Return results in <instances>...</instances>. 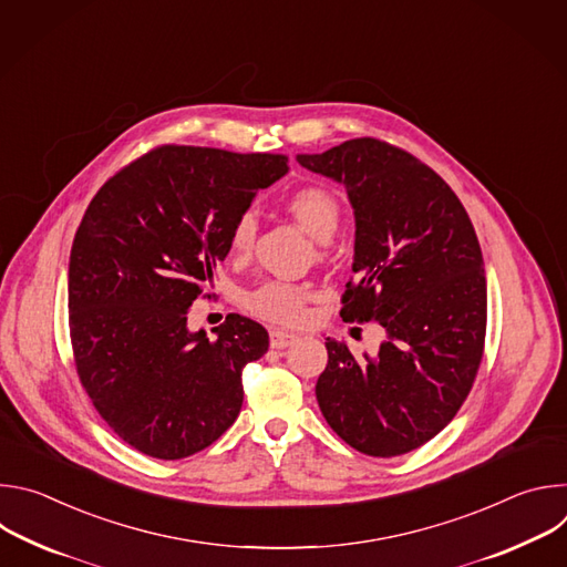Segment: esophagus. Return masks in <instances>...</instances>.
Instances as JSON below:
<instances>
[{
  "label": "esophagus",
  "instance_id": "esophagus-1",
  "mask_svg": "<svg viewBox=\"0 0 567 567\" xmlns=\"http://www.w3.org/2000/svg\"><path fill=\"white\" fill-rule=\"evenodd\" d=\"M293 341H296V337H293V334H289V332H282V330H274V332L269 334V343H271V348H274V350L289 348Z\"/></svg>",
  "mask_w": 567,
  "mask_h": 567
}]
</instances>
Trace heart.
I'll use <instances>...</instances> for the list:
<instances>
[{
    "label": "heart",
    "instance_id": "1",
    "mask_svg": "<svg viewBox=\"0 0 567 567\" xmlns=\"http://www.w3.org/2000/svg\"><path fill=\"white\" fill-rule=\"evenodd\" d=\"M287 210L318 241H330L341 224V206L337 197L322 188H302L287 199ZM258 219L254 213H241L228 233V251L233 258H247L254 249ZM311 298L307 285L269 280L247 291L245 307L278 326H296L305 316V305Z\"/></svg>",
    "mask_w": 567,
    "mask_h": 567
}]
</instances>
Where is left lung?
<instances>
[{
	"instance_id": "1",
	"label": "left lung",
	"mask_w": 567,
	"mask_h": 567,
	"mask_svg": "<svg viewBox=\"0 0 567 567\" xmlns=\"http://www.w3.org/2000/svg\"><path fill=\"white\" fill-rule=\"evenodd\" d=\"M296 158L343 184L354 208V282L341 316L377 320L388 337L365 361L326 341L320 413L352 449L403 455L455 417L482 361L487 280L473 224L435 171L379 138Z\"/></svg>"
}]
</instances>
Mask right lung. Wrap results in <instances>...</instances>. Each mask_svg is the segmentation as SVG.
<instances>
[{"label": "right lung", "mask_w": 567, "mask_h": 567, "mask_svg": "<svg viewBox=\"0 0 567 567\" xmlns=\"http://www.w3.org/2000/svg\"><path fill=\"white\" fill-rule=\"evenodd\" d=\"M287 171L282 154L161 145L87 206L69 258L71 348L94 409L136 451L182 460L237 420L241 370L269 334L228 313L210 341L188 330V307L228 256L233 221Z\"/></svg>", "instance_id": "1"}]
</instances>
